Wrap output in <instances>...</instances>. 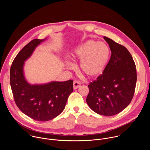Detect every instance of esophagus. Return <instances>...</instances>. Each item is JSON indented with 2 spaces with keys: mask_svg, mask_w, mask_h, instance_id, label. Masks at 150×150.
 Instances as JSON below:
<instances>
[{
  "mask_svg": "<svg viewBox=\"0 0 150 150\" xmlns=\"http://www.w3.org/2000/svg\"><path fill=\"white\" fill-rule=\"evenodd\" d=\"M80 85H81L80 81H77V80L74 81V90H76L78 88H79L80 87Z\"/></svg>",
  "mask_w": 150,
  "mask_h": 150,
  "instance_id": "1",
  "label": "esophagus"
}]
</instances>
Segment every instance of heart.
Masks as SVG:
<instances>
[{"label":"heart","instance_id":"obj_1","mask_svg":"<svg viewBox=\"0 0 150 150\" xmlns=\"http://www.w3.org/2000/svg\"><path fill=\"white\" fill-rule=\"evenodd\" d=\"M110 56V50L105 42L89 40L75 50L72 59L82 60V72L87 77L93 78L102 74Z\"/></svg>","mask_w":150,"mask_h":150}]
</instances>
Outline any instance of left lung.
<instances>
[{
	"label": "left lung",
	"mask_w": 150,
	"mask_h": 150,
	"mask_svg": "<svg viewBox=\"0 0 150 150\" xmlns=\"http://www.w3.org/2000/svg\"><path fill=\"white\" fill-rule=\"evenodd\" d=\"M112 52L102 74L90 82L86 101L96 113L113 116L129 105L134 95L137 79L135 62L129 52L113 40L104 37Z\"/></svg>",
	"instance_id": "left-lung-1"
}]
</instances>
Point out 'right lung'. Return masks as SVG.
<instances>
[{
	"label": "right lung",
	"mask_w": 150,
	"mask_h": 150,
	"mask_svg": "<svg viewBox=\"0 0 150 150\" xmlns=\"http://www.w3.org/2000/svg\"><path fill=\"white\" fill-rule=\"evenodd\" d=\"M44 40L34 39L14 59L10 69V83L15 102L19 110L31 119L41 122L52 120L65 108L73 91V81L52 82L45 85H30L23 74L24 61Z\"/></svg>",
	"instance_id": "obj_1"
}]
</instances>
